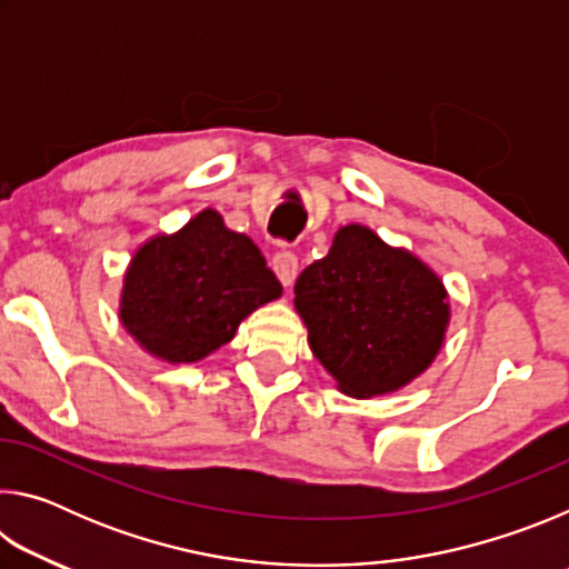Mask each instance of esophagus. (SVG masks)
Instances as JSON below:
<instances>
[{
	"label": "esophagus",
	"mask_w": 569,
	"mask_h": 569,
	"mask_svg": "<svg viewBox=\"0 0 569 569\" xmlns=\"http://www.w3.org/2000/svg\"><path fill=\"white\" fill-rule=\"evenodd\" d=\"M273 271L278 276V281H281L283 286H291L296 281L298 276V256L293 253V250H278V253L273 256Z\"/></svg>",
	"instance_id": "obj_1"
}]
</instances>
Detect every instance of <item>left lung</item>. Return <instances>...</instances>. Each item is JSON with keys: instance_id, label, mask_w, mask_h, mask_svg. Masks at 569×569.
I'll return each instance as SVG.
<instances>
[{"instance_id": "left-lung-1", "label": "left lung", "mask_w": 569, "mask_h": 569, "mask_svg": "<svg viewBox=\"0 0 569 569\" xmlns=\"http://www.w3.org/2000/svg\"><path fill=\"white\" fill-rule=\"evenodd\" d=\"M308 343L351 397L403 387L435 361L449 321L445 286L407 250L346 226L296 281Z\"/></svg>"}]
</instances>
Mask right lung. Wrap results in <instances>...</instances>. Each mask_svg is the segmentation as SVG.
<instances>
[{
  "label": "right lung",
  "mask_w": 569,
  "mask_h": 569,
  "mask_svg": "<svg viewBox=\"0 0 569 569\" xmlns=\"http://www.w3.org/2000/svg\"><path fill=\"white\" fill-rule=\"evenodd\" d=\"M281 293L253 240L203 210L180 233L152 238L134 253L120 319L152 356L190 363L228 343L250 311Z\"/></svg>",
  "instance_id": "add662e5"
}]
</instances>
